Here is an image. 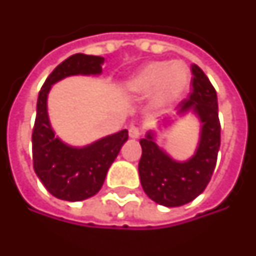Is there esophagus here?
Here are the masks:
<instances>
[{"instance_id": "34e87169", "label": "esophagus", "mask_w": 256, "mask_h": 256, "mask_svg": "<svg viewBox=\"0 0 256 256\" xmlns=\"http://www.w3.org/2000/svg\"><path fill=\"white\" fill-rule=\"evenodd\" d=\"M128 136L132 138H138L141 136V128H138L137 126H132V128H128Z\"/></svg>"}]
</instances>
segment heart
Masks as SVG:
<instances>
[{
    "label": "heart",
    "mask_w": 256,
    "mask_h": 256,
    "mask_svg": "<svg viewBox=\"0 0 256 256\" xmlns=\"http://www.w3.org/2000/svg\"><path fill=\"white\" fill-rule=\"evenodd\" d=\"M191 82L188 66L182 62L155 60L144 65L130 76L124 90L130 97L151 96V108L156 112L168 110L183 97Z\"/></svg>",
    "instance_id": "heart-1"
}]
</instances>
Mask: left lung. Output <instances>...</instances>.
I'll use <instances>...</instances> for the list:
<instances>
[{
	"label": "left lung",
	"mask_w": 256,
	"mask_h": 256,
	"mask_svg": "<svg viewBox=\"0 0 256 256\" xmlns=\"http://www.w3.org/2000/svg\"><path fill=\"white\" fill-rule=\"evenodd\" d=\"M192 91L178 108L176 116L191 112L200 122V140L196 152L186 160H176L156 142V132L148 130L140 144L142 148L138 173L142 190L152 201L168 208L191 202L208 186L215 170L220 146V122L218 96L206 74L196 65H191ZM174 116V118H176ZM173 118H164L159 130L173 123Z\"/></svg>",
	"instance_id": "left-lung-1"
}]
</instances>
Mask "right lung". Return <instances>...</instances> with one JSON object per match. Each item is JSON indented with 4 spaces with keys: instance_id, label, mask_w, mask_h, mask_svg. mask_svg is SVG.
Instances as JSON below:
<instances>
[{
    "instance_id": "1",
    "label": "right lung",
    "mask_w": 256,
    "mask_h": 256,
    "mask_svg": "<svg viewBox=\"0 0 256 256\" xmlns=\"http://www.w3.org/2000/svg\"><path fill=\"white\" fill-rule=\"evenodd\" d=\"M102 56L76 54L56 66L41 87L33 128V165L37 178L54 196L83 201L102 187L110 166L128 141V130L102 137L84 146L66 144L54 132L48 116V94L55 83L70 76H98Z\"/></svg>"
}]
</instances>
